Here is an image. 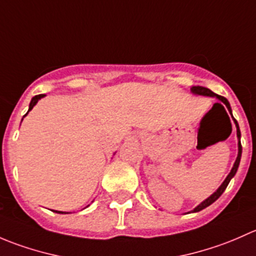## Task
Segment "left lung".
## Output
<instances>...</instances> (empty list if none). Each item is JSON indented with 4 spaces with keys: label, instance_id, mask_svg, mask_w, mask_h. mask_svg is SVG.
<instances>
[{
    "label": "left lung",
    "instance_id": "obj_1",
    "mask_svg": "<svg viewBox=\"0 0 256 256\" xmlns=\"http://www.w3.org/2000/svg\"><path fill=\"white\" fill-rule=\"evenodd\" d=\"M190 92H192V94H194V95H202V96L216 98V99H218L219 102H222L224 105H226V109H228V112H230L232 118H233V114H232L230 104H229V102H228V100H226L224 96H220V95L216 94V92H213L210 89H208V88L200 86V85H197V86H192V88H190ZM233 120H234V124H236V138H238V156H236V162H234L233 168L230 170V172H229L228 176H226V180H223V183H222V184L219 186V188L216 190V192L213 193V194L209 196L207 200H203V202L200 203V204H198L197 207L193 209V210L188 212V213H196V212H200V210H202V209L207 208L208 206L212 204V203L216 202V200H218V198L220 197L222 194H223V192H224V190H226V188L228 187V184H229V182H230V180H232V178H233L234 176H236V171H238V167H239V164H240V158H242V144H240V138H242V135H240V128H239L238 122H236V118H233Z\"/></svg>",
    "mask_w": 256,
    "mask_h": 256
}]
</instances>
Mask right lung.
I'll use <instances>...</instances> for the list:
<instances>
[{
	"instance_id": "1",
	"label": "right lung",
	"mask_w": 256,
	"mask_h": 256,
	"mask_svg": "<svg viewBox=\"0 0 256 256\" xmlns=\"http://www.w3.org/2000/svg\"><path fill=\"white\" fill-rule=\"evenodd\" d=\"M44 96H46L44 94L36 95V96H33V98H32V100H30V108H28V112H27V114L30 112V110H32L33 108H34V105L37 104V102H40V100L42 99V98H44ZM27 114H26L24 116H27ZM24 116H23V118H24ZM22 120H23V118H22ZM86 207H88V206H86ZM53 212H56V213H59V214H66V213H68V212H60V210H53Z\"/></svg>"
}]
</instances>
